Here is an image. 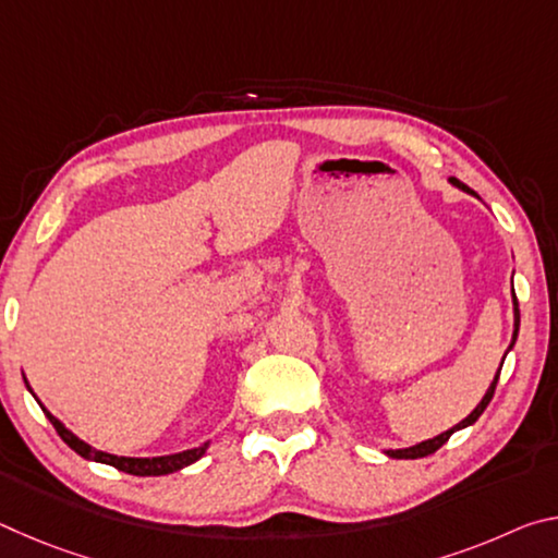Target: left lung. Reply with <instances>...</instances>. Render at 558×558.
<instances>
[{"instance_id": "8db88e82", "label": "left lung", "mask_w": 558, "mask_h": 558, "mask_svg": "<svg viewBox=\"0 0 558 558\" xmlns=\"http://www.w3.org/2000/svg\"><path fill=\"white\" fill-rule=\"evenodd\" d=\"M450 182L456 184V186H460V189H468L465 184L458 182V179H450ZM512 292H514V288H512ZM517 332H519V305H517V295H514V337H512V344H514V339H517ZM512 344H509V349H512ZM505 356H507V354H505ZM502 362H505V359H502ZM499 369H502V366H499ZM497 379H499V374L495 376V381L489 384V389H487V393H485V399L477 403V409L472 411L465 421H460L456 428H450V430H446V433H440V436L430 438V440H423V442H418V446H413V448H403V450H386V456L399 458V460H415V458H426V456H430V452H436L440 446H446V442H448V438L452 436V433L460 430V428H468V426H472V423H475V421L480 418V415H483V411L487 409V403L493 401V396H495Z\"/></svg>"}]
</instances>
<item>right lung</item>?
Segmentation results:
<instances>
[{
    "mask_svg": "<svg viewBox=\"0 0 558 558\" xmlns=\"http://www.w3.org/2000/svg\"><path fill=\"white\" fill-rule=\"evenodd\" d=\"M44 413H46V418L53 423L56 433H59V436L63 438L65 446L78 452L81 458L96 460V462H106V465H112V468H118L122 472H128V475H140V477L169 475V472H177V470H182L186 465H192V462L199 460L204 452H206V446H202V448L184 450V452H177V456H162V458H122V456H110V452H102V450L90 448L88 442H83L81 438H75L73 433L65 428L59 418H53V415L46 411V409H44Z\"/></svg>",
    "mask_w": 558,
    "mask_h": 558,
    "instance_id": "right-lung-1",
    "label": "right lung"
}]
</instances>
